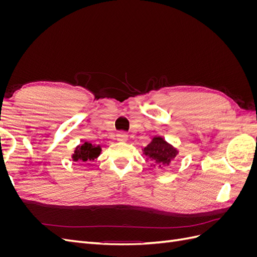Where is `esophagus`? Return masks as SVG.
I'll return each instance as SVG.
<instances>
[{"label":"esophagus","mask_w":257,"mask_h":257,"mask_svg":"<svg viewBox=\"0 0 257 257\" xmlns=\"http://www.w3.org/2000/svg\"><path fill=\"white\" fill-rule=\"evenodd\" d=\"M127 134L126 133H123V132H120V133L116 134V139H118L119 142H125L127 141Z\"/></svg>","instance_id":"34e87169"}]
</instances>
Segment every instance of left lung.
<instances>
[{
	"label": "left lung",
	"instance_id": "left-lung-1",
	"mask_svg": "<svg viewBox=\"0 0 257 257\" xmlns=\"http://www.w3.org/2000/svg\"><path fill=\"white\" fill-rule=\"evenodd\" d=\"M143 151L147 160L150 161L151 165L154 167L158 166L159 168L169 166L179 153L174 146L168 144L161 136H154L151 143L145 147Z\"/></svg>",
	"mask_w": 257,
	"mask_h": 257
}]
</instances>
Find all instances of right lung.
I'll use <instances>...</instances> for the list:
<instances>
[{"mask_svg": "<svg viewBox=\"0 0 257 257\" xmlns=\"http://www.w3.org/2000/svg\"><path fill=\"white\" fill-rule=\"evenodd\" d=\"M100 151H102L100 146H95L85 142L75 148L72 159L74 162L88 163V164H90L89 162L94 161L99 157Z\"/></svg>", "mask_w": 257, "mask_h": 257, "instance_id": "right-lung-1", "label": "right lung"}]
</instances>
